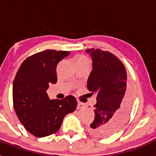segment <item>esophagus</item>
Returning <instances> with one entry per match:
<instances>
[{"mask_svg": "<svg viewBox=\"0 0 156 156\" xmlns=\"http://www.w3.org/2000/svg\"><path fill=\"white\" fill-rule=\"evenodd\" d=\"M84 107V104L82 102H78V104H77V109H81V108H83Z\"/></svg>", "mask_w": 156, "mask_h": 156, "instance_id": "34e87169", "label": "esophagus"}]
</instances>
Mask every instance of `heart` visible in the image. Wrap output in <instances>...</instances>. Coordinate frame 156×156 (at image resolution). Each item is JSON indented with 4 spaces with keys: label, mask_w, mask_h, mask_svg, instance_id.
Listing matches in <instances>:
<instances>
[{
    "label": "heart",
    "mask_w": 156,
    "mask_h": 156,
    "mask_svg": "<svg viewBox=\"0 0 156 156\" xmlns=\"http://www.w3.org/2000/svg\"><path fill=\"white\" fill-rule=\"evenodd\" d=\"M74 60H75V62L76 64V66L77 65L83 64V63H90L89 58H88L87 56L83 55H77Z\"/></svg>",
    "instance_id": "obj_1"
}]
</instances>
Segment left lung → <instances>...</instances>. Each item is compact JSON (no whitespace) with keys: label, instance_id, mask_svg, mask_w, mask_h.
<instances>
[{"label":"left lung","instance_id":"8db88e82","mask_svg":"<svg viewBox=\"0 0 156 156\" xmlns=\"http://www.w3.org/2000/svg\"><path fill=\"white\" fill-rule=\"evenodd\" d=\"M93 60V69L87 80V89L97 93L94 120L88 132L98 137H108L122 126L132 105V89L126 84L124 65L111 52L87 49Z\"/></svg>","mask_w":156,"mask_h":156}]
</instances>
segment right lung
I'll use <instances>...</instances> for the list:
<instances>
[{
  "label": "right lung",
  "instance_id": "add662e5",
  "mask_svg": "<svg viewBox=\"0 0 156 156\" xmlns=\"http://www.w3.org/2000/svg\"><path fill=\"white\" fill-rule=\"evenodd\" d=\"M69 54L44 50L27 58L17 71L12 89L14 108L25 128L35 137L56 133L64 117L76 108L73 96L50 100L46 92L49 84L57 83V65Z\"/></svg>",
  "mask_w": 156,
  "mask_h": 156
}]
</instances>
